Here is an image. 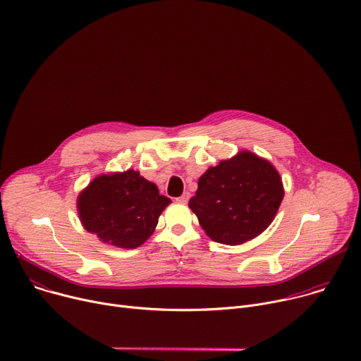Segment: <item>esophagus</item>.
<instances>
[{
  "instance_id": "34e87169",
  "label": "esophagus",
  "mask_w": 361,
  "mask_h": 361,
  "mask_svg": "<svg viewBox=\"0 0 361 361\" xmlns=\"http://www.w3.org/2000/svg\"><path fill=\"white\" fill-rule=\"evenodd\" d=\"M190 200V192L188 191H185L183 195H180L178 198H176V201H178V202H181V204H185L187 201Z\"/></svg>"
}]
</instances>
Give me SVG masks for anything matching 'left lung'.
<instances>
[{"label": "left lung", "instance_id": "1", "mask_svg": "<svg viewBox=\"0 0 361 361\" xmlns=\"http://www.w3.org/2000/svg\"><path fill=\"white\" fill-rule=\"evenodd\" d=\"M283 197L276 169L252 152L241 151L200 177L188 207L212 240L237 245L270 226Z\"/></svg>", "mask_w": 361, "mask_h": 361}]
</instances>
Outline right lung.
Segmentation results:
<instances>
[{
	"mask_svg": "<svg viewBox=\"0 0 361 361\" xmlns=\"http://www.w3.org/2000/svg\"><path fill=\"white\" fill-rule=\"evenodd\" d=\"M170 202L156 184L128 170L92 180L78 197V212L85 230L101 241L135 248L152 234Z\"/></svg>",
	"mask_w": 361,
	"mask_h": 361,
	"instance_id": "obj_1",
	"label": "right lung"
}]
</instances>
